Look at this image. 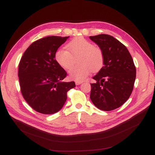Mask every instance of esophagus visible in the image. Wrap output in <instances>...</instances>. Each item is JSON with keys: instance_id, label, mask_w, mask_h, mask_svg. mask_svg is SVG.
Listing matches in <instances>:
<instances>
[{"instance_id": "esophagus-1", "label": "esophagus", "mask_w": 155, "mask_h": 155, "mask_svg": "<svg viewBox=\"0 0 155 155\" xmlns=\"http://www.w3.org/2000/svg\"><path fill=\"white\" fill-rule=\"evenodd\" d=\"M82 83H83V82H82V81H76L75 82L76 85H79V84H81Z\"/></svg>"}]
</instances>
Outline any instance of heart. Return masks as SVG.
Returning <instances> with one entry per match:
<instances>
[{"label": "heart", "instance_id": "1", "mask_svg": "<svg viewBox=\"0 0 155 155\" xmlns=\"http://www.w3.org/2000/svg\"><path fill=\"white\" fill-rule=\"evenodd\" d=\"M67 49L60 48L55 52L57 63L65 70H68L75 63L77 57L78 63L68 72L69 77L75 81H83L91 71L97 72L103 68L104 54L103 50L83 37L72 39L67 45Z\"/></svg>", "mask_w": 155, "mask_h": 155}]
</instances>
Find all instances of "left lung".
Segmentation results:
<instances>
[{
	"label": "left lung",
	"instance_id": "obj_1",
	"mask_svg": "<svg viewBox=\"0 0 155 155\" xmlns=\"http://www.w3.org/2000/svg\"><path fill=\"white\" fill-rule=\"evenodd\" d=\"M104 54V67L93 77L90 98L100 110L110 111L122 106L130 97L136 78V67L125 46L110 35L89 37Z\"/></svg>",
	"mask_w": 155,
	"mask_h": 155
}]
</instances>
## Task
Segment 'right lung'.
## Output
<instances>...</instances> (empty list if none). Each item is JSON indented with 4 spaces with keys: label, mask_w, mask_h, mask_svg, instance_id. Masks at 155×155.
Here are the masks:
<instances>
[{
    "label": "right lung",
    "mask_w": 155,
    "mask_h": 155,
    "mask_svg": "<svg viewBox=\"0 0 155 155\" xmlns=\"http://www.w3.org/2000/svg\"><path fill=\"white\" fill-rule=\"evenodd\" d=\"M69 37L50 36L29 46L18 65L21 91L25 100L38 113L54 114L67 101L74 81L62 82L67 73L55 59V52Z\"/></svg>",
    "instance_id": "right-lung-1"
}]
</instances>
